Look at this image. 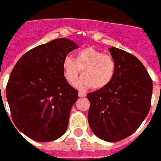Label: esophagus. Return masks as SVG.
Wrapping results in <instances>:
<instances>
[{
    "label": "esophagus",
    "instance_id": "esophagus-1",
    "mask_svg": "<svg viewBox=\"0 0 161 161\" xmlns=\"http://www.w3.org/2000/svg\"><path fill=\"white\" fill-rule=\"evenodd\" d=\"M79 96L80 97H85V96H86V94L85 93V92H83V91H79Z\"/></svg>",
    "mask_w": 161,
    "mask_h": 161
}]
</instances>
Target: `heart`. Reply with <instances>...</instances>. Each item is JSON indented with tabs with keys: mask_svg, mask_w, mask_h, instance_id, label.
<instances>
[{
	"mask_svg": "<svg viewBox=\"0 0 161 161\" xmlns=\"http://www.w3.org/2000/svg\"><path fill=\"white\" fill-rule=\"evenodd\" d=\"M63 75L68 83L74 84L80 73L82 76L75 84L79 90L93 87L101 90L110 85L115 77L116 63L110 55L92 47L77 51L73 60L70 56L62 62Z\"/></svg>",
	"mask_w": 161,
	"mask_h": 161,
	"instance_id": "obj_1",
	"label": "heart"
}]
</instances>
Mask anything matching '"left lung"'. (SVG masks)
<instances>
[{"label":"left lung","mask_w":161,"mask_h":161,"mask_svg":"<svg viewBox=\"0 0 161 161\" xmlns=\"http://www.w3.org/2000/svg\"><path fill=\"white\" fill-rule=\"evenodd\" d=\"M116 71L109 86L87 94L88 122L98 138L115 142L127 138L143 122L150 109L152 80L132 54L109 48Z\"/></svg>","instance_id":"8db88e82"}]
</instances>
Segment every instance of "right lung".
Returning <instances> with one entry per match:
<instances>
[{"label":"right lung","mask_w":161,"mask_h":161,"mask_svg":"<svg viewBox=\"0 0 161 161\" xmlns=\"http://www.w3.org/2000/svg\"><path fill=\"white\" fill-rule=\"evenodd\" d=\"M78 47L66 38L53 40L30 50L14 66L6 98L15 125L31 140L55 141L67 129L78 91L65 79L62 62Z\"/></svg>","instance_id":"1"}]
</instances>
